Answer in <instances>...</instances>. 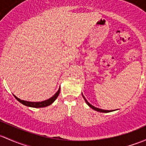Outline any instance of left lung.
Here are the masks:
<instances>
[{
	"label": "left lung",
	"instance_id": "1",
	"mask_svg": "<svg viewBox=\"0 0 146 146\" xmlns=\"http://www.w3.org/2000/svg\"><path fill=\"white\" fill-rule=\"evenodd\" d=\"M82 96H83V98H84V99H85V102L87 103V105L89 106L90 107V108H92V109H94V110H96V111H99V112H101V113H108V112H110V110H103V109H100V108H96V107H94V106H92V105H91V104H90V103L88 102V101H87V99H85V96H83V95H82Z\"/></svg>",
	"mask_w": 146,
	"mask_h": 146
}]
</instances>
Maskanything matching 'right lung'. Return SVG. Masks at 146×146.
I'll return each instance as SVG.
<instances>
[{
    "mask_svg": "<svg viewBox=\"0 0 146 146\" xmlns=\"http://www.w3.org/2000/svg\"><path fill=\"white\" fill-rule=\"evenodd\" d=\"M59 92H60V88L59 89L57 92H56V94L54 95L53 96H52L51 98H50L47 100L41 101V102H31V101H24V100H21L20 99L17 97L16 96L14 95V96L15 97V99H17V101H19L21 104H24V105L27 106L29 107H33V108H42V107H46L50 106V104H52V103L56 100V98L58 97L59 96Z\"/></svg>",
    "mask_w": 146,
    "mask_h": 146,
    "instance_id": "obj_1",
    "label": "right lung"
}]
</instances>
